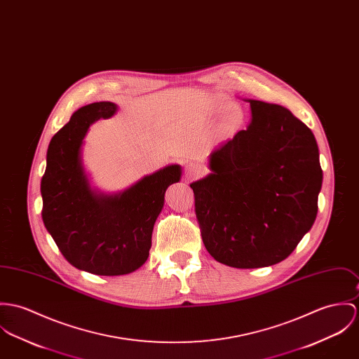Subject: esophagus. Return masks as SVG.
Listing matches in <instances>:
<instances>
[{"mask_svg": "<svg viewBox=\"0 0 359 359\" xmlns=\"http://www.w3.org/2000/svg\"><path fill=\"white\" fill-rule=\"evenodd\" d=\"M200 175V168L195 163H189L185 165V177L187 180H194Z\"/></svg>", "mask_w": 359, "mask_h": 359, "instance_id": "1", "label": "esophagus"}]
</instances>
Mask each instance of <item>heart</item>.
Returning a JSON list of instances; mask_svg holds the SVG:
<instances>
[{
  "label": "heart",
  "instance_id": "1",
  "mask_svg": "<svg viewBox=\"0 0 359 359\" xmlns=\"http://www.w3.org/2000/svg\"><path fill=\"white\" fill-rule=\"evenodd\" d=\"M222 104L218 108H221ZM243 118H244V114L238 105H236V104L229 105L228 108L224 111L222 118H221V130L224 131L225 134H233L241 126Z\"/></svg>",
  "mask_w": 359,
  "mask_h": 359
}]
</instances>
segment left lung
Wrapping results in <instances>:
<instances>
[{"label":"left lung","mask_w":359,"mask_h":359,"mask_svg":"<svg viewBox=\"0 0 359 359\" xmlns=\"http://www.w3.org/2000/svg\"><path fill=\"white\" fill-rule=\"evenodd\" d=\"M248 101V128L212 151L211 174L191 184L207 251L237 269L288 258L316 221L323 187L313 131L281 105Z\"/></svg>","instance_id":"obj_1"}]
</instances>
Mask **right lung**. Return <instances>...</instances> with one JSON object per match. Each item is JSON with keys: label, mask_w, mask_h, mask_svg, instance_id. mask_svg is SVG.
Segmentation results:
<instances>
[{"label": "right lung", "mask_w": 359, "mask_h": 359, "mask_svg": "<svg viewBox=\"0 0 359 359\" xmlns=\"http://www.w3.org/2000/svg\"><path fill=\"white\" fill-rule=\"evenodd\" d=\"M115 111L114 102L101 101L74 112L49 142L41 180L45 228L68 263L97 276L128 274L145 263L164 192L181 178V167L172 164L118 195L90 189L81 147L89 126Z\"/></svg>", "instance_id": "add662e5"}]
</instances>
